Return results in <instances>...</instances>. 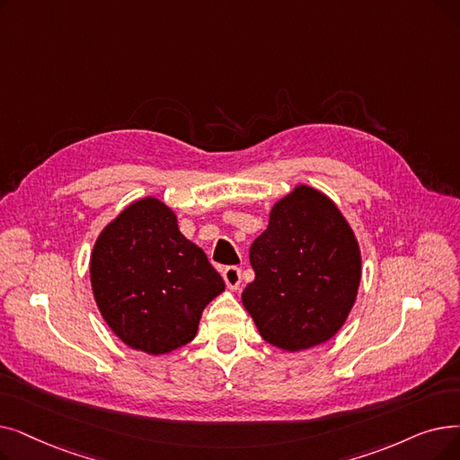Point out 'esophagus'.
<instances>
[{
  "mask_svg": "<svg viewBox=\"0 0 460 460\" xmlns=\"http://www.w3.org/2000/svg\"><path fill=\"white\" fill-rule=\"evenodd\" d=\"M224 279H226V284H227V288H229L231 291H236L238 288H241V282H243L241 269L227 267V269L224 270Z\"/></svg>",
  "mask_w": 460,
  "mask_h": 460,
  "instance_id": "34e87169",
  "label": "esophagus"
}]
</instances>
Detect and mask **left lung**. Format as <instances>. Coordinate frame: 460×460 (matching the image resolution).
<instances>
[{
    "instance_id": "left-lung-1",
    "label": "left lung",
    "mask_w": 460,
    "mask_h": 460,
    "mask_svg": "<svg viewBox=\"0 0 460 460\" xmlns=\"http://www.w3.org/2000/svg\"><path fill=\"white\" fill-rule=\"evenodd\" d=\"M255 279L243 305L269 344L305 351L342 329L361 284V250L331 197L298 184L250 246Z\"/></svg>"
}]
</instances>
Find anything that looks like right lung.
Wrapping results in <instances>:
<instances>
[{"mask_svg": "<svg viewBox=\"0 0 460 460\" xmlns=\"http://www.w3.org/2000/svg\"><path fill=\"white\" fill-rule=\"evenodd\" d=\"M90 282L105 323L126 346L165 355L191 342L203 310L226 291L171 207L137 199L99 233Z\"/></svg>", "mask_w": 460, "mask_h": 460, "instance_id": "obj_1", "label": "right lung"}]
</instances>
